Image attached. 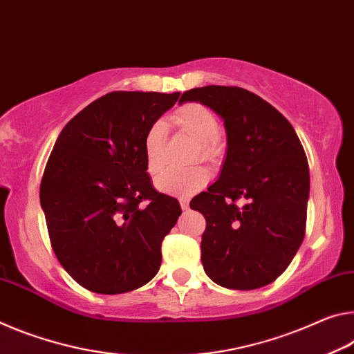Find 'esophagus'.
Here are the masks:
<instances>
[{
    "mask_svg": "<svg viewBox=\"0 0 354 354\" xmlns=\"http://www.w3.org/2000/svg\"><path fill=\"white\" fill-rule=\"evenodd\" d=\"M178 202H180L182 210H188V208H189V201L187 198H180V199H178Z\"/></svg>",
    "mask_w": 354,
    "mask_h": 354,
    "instance_id": "1",
    "label": "esophagus"
}]
</instances>
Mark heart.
Wrapping results in <instances>:
<instances>
[{
  "instance_id": "obj_1",
  "label": "heart",
  "mask_w": 354,
  "mask_h": 354,
  "mask_svg": "<svg viewBox=\"0 0 354 354\" xmlns=\"http://www.w3.org/2000/svg\"><path fill=\"white\" fill-rule=\"evenodd\" d=\"M172 120L180 129L199 139L202 158H215L219 152V124L210 109L199 103H188L172 114ZM166 127L156 120L144 135V156L150 176H155L165 167ZM210 180V172L204 166H194L188 169H169L155 180V187L167 194L189 196L198 193Z\"/></svg>"
}]
</instances>
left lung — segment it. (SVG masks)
<instances>
[{
    "label": "left lung",
    "mask_w": 354,
    "mask_h": 354,
    "mask_svg": "<svg viewBox=\"0 0 354 354\" xmlns=\"http://www.w3.org/2000/svg\"><path fill=\"white\" fill-rule=\"evenodd\" d=\"M187 102L213 109L227 135L219 178L189 204L207 221L204 271L234 290L268 286L304 239L310 180L299 138L274 106L246 89L205 86L183 92L178 103Z\"/></svg>",
    "instance_id": "1"
}]
</instances>
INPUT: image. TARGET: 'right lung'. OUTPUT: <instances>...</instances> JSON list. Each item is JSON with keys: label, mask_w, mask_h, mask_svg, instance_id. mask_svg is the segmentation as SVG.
<instances>
[{"label": "right lung", "mask_w": 354, "mask_h": 354, "mask_svg": "<svg viewBox=\"0 0 354 354\" xmlns=\"http://www.w3.org/2000/svg\"><path fill=\"white\" fill-rule=\"evenodd\" d=\"M178 95L109 92L56 139L40 205L57 260L91 292H131L158 273L161 241L182 210L152 187L142 142Z\"/></svg>", "instance_id": "1"}]
</instances>
